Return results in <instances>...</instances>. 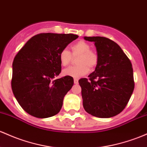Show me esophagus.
I'll list each match as a JSON object with an SVG mask.
<instances>
[{"label": "esophagus", "instance_id": "34e87169", "mask_svg": "<svg viewBox=\"0 0 147 147\" xmlns=\"http://www.w3.org/2000/svg\"><path fill=\"white\" fill-rule=\"evenodd\" d=\"M74 83H75V84H78V83H79L78 79H77V78L74 79Z\"/></svg>", "mask_w": 147, "mask_h": 147}]
</instances>
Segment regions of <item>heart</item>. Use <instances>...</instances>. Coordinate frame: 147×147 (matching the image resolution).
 <instances>
[{
	"mask_svg": "<svg viewBox=\"0 0 147 147\" xmlns=\"http://www.w3.org/2000/svg\"><path fill=\"white\" fill-rule=\"evenodd\" d=\"M89 43L80 40L71 47V53L67 49H63L59 54V60L63 66H67L71 63L73 57H77V65L65 69L63 72L65 76L74 78L84 76L88 70H93L98 65L99 56L95 50L91 49Z\"/></svg>",
	"mask_w": 147,
	"mask_h": 147,
	"instance_id": "1",
	"label": "heart"
}]
</instances>
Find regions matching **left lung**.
I'll use <instances>...</instances> for the list:
<instances>
[{
    "instance_id": "obj_1",
    "label": "left lung",
    "mask_w": 147,
    "mask_h": 147,
    "mask_svg": "<svg viewBox=\"0 0 147 147\" xmlns=\"http://www.w3.org/2000/svg\"><path fill=\"white\" fill-rule=\"evenodd\" d=\"M94 42L99 61L89 78L79 80L83 106L86 112L98 118L114 117L125 109L133 93L132 63L115 42L105 37H84Z\"/></svg>"
}]
</instances>
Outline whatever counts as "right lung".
I'll return each mask as SVG.
<instances>
[{
  "mask_svg": "<svg viewBox=\"0 0 147 147\" xmlns=\"http://www.w3.org/2000/svg\"><path fill=\"white\" fill-rule=\"evenodd\" d=\"M77 38L74 34L40 33L32 37L15 56L12 92L30 115L44 119L60 112L64 96L74 80L69 76L55 79L61 72L59 54Z\"/></svg>",
  "mask_w": 147,
  "mask_h": 147,
  "instance_id": "right-lung-1",
  "label": "right lung"
}]
</instances>
